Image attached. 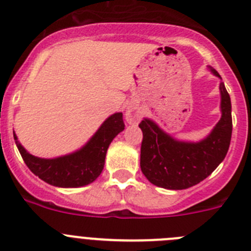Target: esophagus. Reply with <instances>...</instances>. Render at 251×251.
Here are the masks:
<instances>
[{"instance_id":"34e87169","label":"esophagus","mask_w":251,"mask_h":251,"mask_svg":"<svg viewBox=\"0 0 251 251\" xmlns=\"http://www.w3.org/2000/svg\"><path fill=\"white\" fill-rule=\"evenodd\" d=\"M126 119H127V122L129 124L136 123V122H138L141 119V112H139V109H137L136 106L129 105L126 109Z\"/></svg>"}]
</instances>
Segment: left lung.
Here are the masks:
<instances>
[{
  "label": "left lung",
  "instance_id": "8db88e82",
  "mask_svg": "<svg viewBox=\"0 0 251 251\" xmlns=\"http://www.w3.org/2000/svg\"><path fill=\"white\" fill-rule=\"evenodd\" d=\"M208 69L221 79L214 68ZM220 95V121L206 138L199 142L178 141L152 119L141 122V170L151 183L167 190H185L203 181L224 161L231 141L232 119L231 100L223 81Z\"/></svg>",
  "mask_w": 251,
  "mask_h": 251
}]
</instances>
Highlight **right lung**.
Here are the masks:
<instances>
[{"label":"right lung","instance_id":"1","mask_svg":"<svg viewBox=\"0 0 251 251\" xmlns=\"http://www.w3.org/2000/svg\"><path fill=\"white\" fill-rule=\"evenodd\" d=\"M123 129V114L114 113L103 122L94 136L80 150L56 158L32 156L22 147L15 132L13 138L26 166L39 178L56 187H81L98 178L104 168L108 147Z\"/></svg>","mask_w":251,"mask_h":251}]
</instances>
